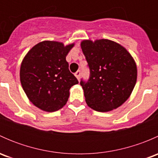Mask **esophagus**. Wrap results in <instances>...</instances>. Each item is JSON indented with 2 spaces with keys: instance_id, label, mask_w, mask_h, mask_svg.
Returning a JSON list of instances; mask_svg holds the SVG:
<instances>
[{
  "instance_id": "1",
  "label": "esophagus",
  "mask_w": 158,
  "mask_h": 158,
  "mask_svg": "<svg viewBox=\"0 0 158 158\" xmlns=\"http://www.w3.org/2000/svg\"><path fill=\"white\" fill-rule=\"evenodd\" d=\"M80 76H81V72L79 71H79L76 72V73H75V76L77 78L78 80H79V79H80Z\"/></svg>"
}]
</instances>
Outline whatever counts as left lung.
<instances>
[{
    "label": "left lung",
    "instance_id": "8db88e82",
    "mask_svg": "<svg viewBox=\"0 0 158 158\" xmlns=\"http://www.w3.org/2000/svg\"><path fill=\"white\" fill-rule=\"evenodd\" d=\"M81 48L90 69L87 82L80 84L89 107L106 112L130 97L137 82L135 60L123 46L108 39L83 40Z\"/></svg>",
    "mask_w": 158,
    "mask_h": 158
}]
</instances>
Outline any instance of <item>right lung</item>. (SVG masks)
<instances>
[{"label":"right lung","instance_id":"add662e5","mask_svg":"<svg viewBox=\"0 0 158 158\" xmlns=\"http://www.w3.org/2000/svg\"><path fill=\"white\" fill-rule=\"evenodd\" d=\"M74 45V43L65 46L58 41H42L23 57L20 83L28 99L40 109L52 112L62 109L67 102L70 88L79 83L66 60Z\"/></svg>","mask_w":158,"mask_h":158}]
</instances>
